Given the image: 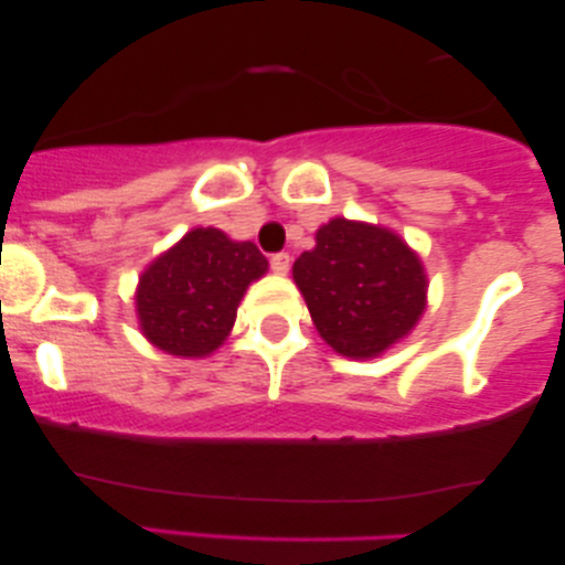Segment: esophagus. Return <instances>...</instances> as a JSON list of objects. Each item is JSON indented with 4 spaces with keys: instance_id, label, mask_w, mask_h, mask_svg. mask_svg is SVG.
Wrapping results in <instances>:
<instances>
[{
    "instance_id": "esophagus-1",
    "label": "esophagus",
    "mask_w": 565,
    "mask_h": 565,
    "mask_svg": "<svg viewBox=\"0 0 565 565\" xmlns=\"http://www.w3.org/2000/svg\"><path fill=\"white\" fill-rule=\"evenodd\" d=\"M289 265H291V257L287 255V252H276V255L270 257V270L278 276H287Z\"/></svg>"
}]
</instances>
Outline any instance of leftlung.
Masks as SVG:
<instances>
[{
  "label": "left lung",
  "mask_w": 565,
  "mask_h": 565,
  "mask_svg": "<svg viewBox=\"0 0 565 565\" xmlns=\"http://www.w3.org/2000/svg\"><path fill=\"white\" fill-rule=\"evenodd\" d=\"M319 334L340 355L374 359L412 332L427 300L419 257L398 233L334 217L291 268Z\"/></svg>",
  "instance_id": "obj_1"
}]
</instances>
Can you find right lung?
Returning a JSON list of instances; mask_svg holds the SVG:
<instances>
[{
	"mask_svg": "<svg viewBox=\"0 0 565 565\" xmlns=\"http://www.w3.org/2000/svg\"><path fill=\"white\" fill-rule=\"evenodd\" d=\"M268 260L252 242L217 228L188 231L142 270L135 308L142 334L170 355L201 359L225 342L246 287Z\"/></svg>",
	"mask_w": 565,
	"mask_h": 565,
	"instance_id": "1",
	"label": "right lung"
}]
</instances>
